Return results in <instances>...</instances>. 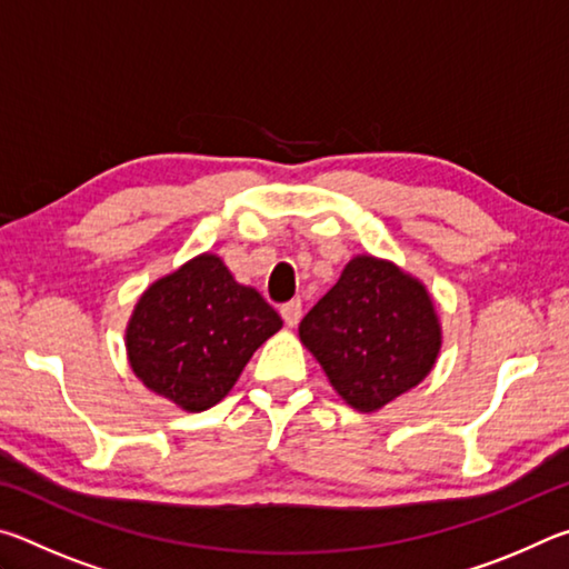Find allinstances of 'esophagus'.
Wrapping results in <instances>:
<instances>
[{
	"label": "esophagus",
	"instance_id": "1",
	"mask_svg": "<svg viewBox=\"0 0 569 569\" xmlns=\"http://www.w3.org/2000/svg\"><path fill=\"white\" fill-rule=\"evenodd\" d=\"M301 313H303V303H301V298H293V301H288V303H283L281 306V316H283V321H286V326H293L301 321Z\"/></svg>",
	"mask_w": 569,
	"mask_h": 569
}]
</instances>
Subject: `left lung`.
<instances>
[{
	"label": "left lung",
	"mask_w": 569,
	"mask_h": 569,
	"mask_svg": "<svg viewBox=\"0 0 569 569\" xmlns=\"http://www.w3.org/2000/svg\"><path fill=\"white\" fill-rule=\"evenodd\" d=\"M331 387L359 411L383 403L427 377L441 331L419 281L393 263L359 256L298 326Z\"/></svg>",
	"instance_id": "8db88e82"
}]
</instances>
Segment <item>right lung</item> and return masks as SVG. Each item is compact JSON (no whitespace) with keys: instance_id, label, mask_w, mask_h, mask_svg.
<instances>
[{"instance_id":"obj_1","label":"right lung","mask_w":569,"mask_h":569,"mask_svg":"<svg viewBox=\"0 0 569 569\" xmlns=\"http://www.w3.org/2000/svg\"><path fill=\"white\" fill-rule=\"evenodd\" d=\"M283 321L216 256H198L152 283L128 326L132 371L186 411H206Z\"/></svg>"}]
</instances>
